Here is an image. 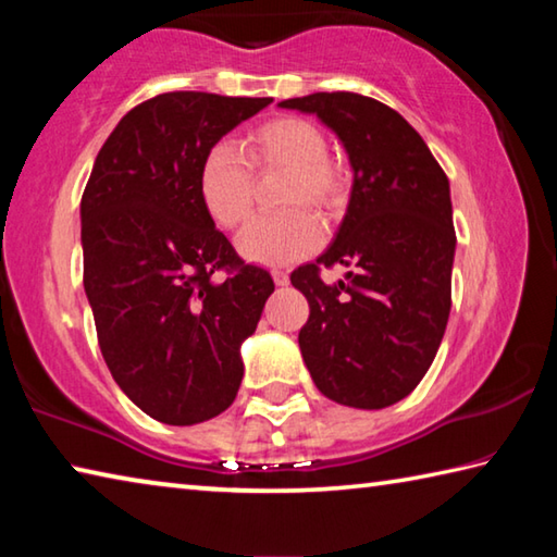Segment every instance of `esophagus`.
I'll return each instance as SVG.
<instances>
[{
    "instance_id": "esophagus-1",
    "label": "esophagus",
    "mask_w": 557,
    "mask_h": 557,
    "mask_svg": "<svg viewBox=\"0 0 557 557\" xmlns=\"http://www.w3.org/2000/svg\"><path fill=\"white\" fill-rule=\"evenodd\" d=\"M272 280H275L277 287H285L287 282H289V275H287L285 270H272Z\"/></svg>"
}]
</instances>
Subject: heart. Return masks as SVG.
<instances>
[{
	"mask_svg": "<svg viewBox=\"0 0 557 557\" xmlns=\"http://www.w3.org/2000/svg\"><path fill=\"white\" fill-rule=\"evenodd\" d=\"M329 145L322 129L299 117L262 122L245 139V158L231 143H215L199 169V196L206 213L221 228H238L252 211V172L282 169V206H309L319 215H332L344 201V176L326 162ZM322 243V228L305 209L262 215L245 228L235 245L238 252L260 265H287Z\"/></svg>",
	"mask_w": 557,
	"mask_h": 557,
	"instance_id": "heart-1",
	"label": "heart"
}]
</instances>
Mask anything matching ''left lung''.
Instances as JSON below:
<instances>
[{
	"label": "left lung",
	"mask_w": 557,
	"mask_h": 557,
	"mask_svg": "<svg viewBox=\"0 0 557 557\" xmlns=\"http://www.w3.org/2000/svg\"><path fill=\"white\" fill-rule=\"evenodd\" d=\"M280 108L317 115L354 172L334 243L289 277L309 301L301 358L329 400L388 408L422 381L447 329L457 248L449 182L425 139L379 100L314 92ZM319 264L349 272L326 286Z\"/></svg>",
	"instance_id": "obj_1"
}]
</instances>
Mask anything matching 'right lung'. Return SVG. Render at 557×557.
I'll list each match as a JSON object with an SVG mask.
<instances>
[{"mask_svg":"<svg viewBox=\"0 0 557 557\" xmlns=\"http://www.w3.org/2000/svg\"><path fill=\"white\" fill-rule=\"evenodd\" d=\"M270 102L194 90L147 100L110 132L83 191V287L102 358L164 425H199L235 400L240 346L275 289L268 270L235 256L199 196L209 147Z\"/></svg>","mask_w":557,"mask_h":557,"instance_id":"obj_1","label":"right lung"}]
</instances>
